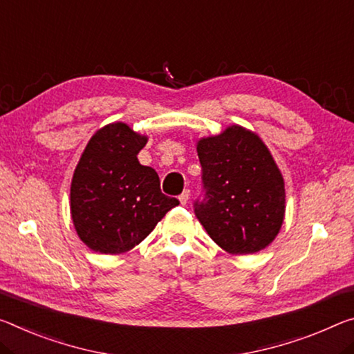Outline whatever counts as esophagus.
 <instances>
[{"instance_id": "34e87169", "label": "esophagus", "mask_w": 354, "mask_h": 354, "mask_svg": "<svg viewBox=\"0 0 354 354\" xmlns=\"http://www.w3.org/2000/svg\"><path fill=\"white\" fill-rule=\"evenodd\" d=\"M189 197H190V190L189 189H184L183 194L179 195V201H181V205H186L189 201Z\"/></svg>"}]
</instances>
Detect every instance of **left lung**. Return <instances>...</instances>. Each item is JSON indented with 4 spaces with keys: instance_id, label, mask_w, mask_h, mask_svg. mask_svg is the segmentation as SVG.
Returning a JSON list of instances; mask_svg holds the SVG:
<instances>
[{
    "instance_id": "obj_1",
    "label": "left lung",
    "mask_w": 354,
    "mask_h": 354,
    "mask_svg": "<svg viewBox=\"0 0 354 354\" xmlns=\"http://www.w3.org/2000/svg\"><path fill=\"white\" fill-rule=\"evenodd\" d=\"M203 194L194 212L211 239L234 255L272 243L283 222V178L265 143L232 126L197 145Z\"/></svg>"
}]
</instances>
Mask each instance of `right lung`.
<instances>
[{"mask_svg": "<svg viewBox=\"0 0 354 354\" xmlns=\"http://www.w3.org/2000/svg\"><path fill=\"white\" fill-rule=\"evenodd\" d=\"M147 137L115 122L89 140L71 186V212L78 236L99 254H122L153 232L178 198L160 190L154 168L138 162Z\"/></svg>", "mask_w": 354, "mask_h": 354, "instance_id": "1", "label": "right lung"}]
</instances>
